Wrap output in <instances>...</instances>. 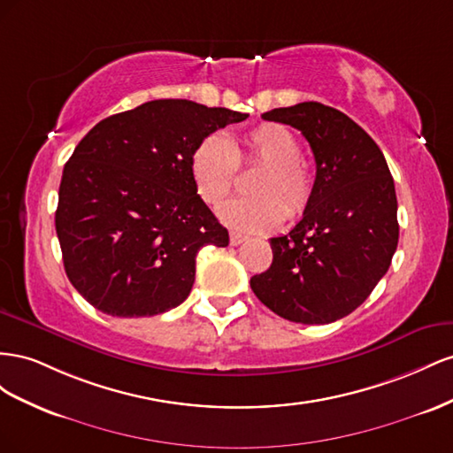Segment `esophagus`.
<instances>
[{
  "label": "esophagus",
  "mask_w": 453,
  "mask_h": 453,
  "mask_svg": "<svg viewBox=\"0 0 453 453\" xmlns=\"http://www.w3.org/2000/svg\"><path fill=\"white\" fill-rule=\"evenodd\" d=\"M244 241H247V237L241 235V234H235V231H231V235H229L231 247H237V244H241V242H244Z\"/></svg>",
  "instance_id": "1"
}]
</instances>
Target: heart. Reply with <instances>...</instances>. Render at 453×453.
I'll return each instance as SVG.
<instances>
[{"instance_id": "obj_1", "label": "heart", "mask_w": 453, "mask_h": 453, "mask_svg": "<svg viewBox=\"0 0 453 453\" xmlns=\"http://www.w3.org/2000/svg\"><path fill=\"white\" fill-rule=\"evenodd\" d=\"M262 166L250 182L252 197L235 199L219 209V216L241 231H269L284 218H300L311 204L315 178L302 161V144L290 128L279 123L257 125L229 142L212 133L199 140L189 157V173L199 197L218 206L234 189L239 166Z\"/></svg>"}]
</instances>
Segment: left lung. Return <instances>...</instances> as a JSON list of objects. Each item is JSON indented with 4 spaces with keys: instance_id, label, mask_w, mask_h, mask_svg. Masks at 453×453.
<instances>
[{
    "instance_id": "8db88e82",
    "label": "left lung",
    "mask_w": 453,
    "mask_h": 453,
    "mask_svg": "<svg viewBox=\"0 0 453 453\" xmlns=\"http://www.w3.org/2000/svg\"><path fill=\"white\" fill-rule=\"evenodd\" d=\"M262 118L298 128L317 176L311 204L288 235L269 239L273 262L250 287L282 319L328 325L353 313L391 265L398 244L393 176L376 142L340 110L302 102Z\"/></svg>"
}]
</instances>
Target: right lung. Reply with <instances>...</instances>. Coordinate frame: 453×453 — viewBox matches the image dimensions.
I'll return each instance as SVG.
<instances>
[{
  "mask_svg": "<svg viewBox=\"0 0 453 453\" xmlns=\"http://www.w3.org/2000/svg\"><path fill=\"white\" fill-rule=\"evenodd\" d=\"M249 113L151 100L110 115L64 165L55 214L73 288L111 317H153L182 303L197 252L227 247V229L197 196L191 151Z\"/></svg>",
  "mask_w": 453,
  "mask_h": 453,
  "instance_id": "obj_1",
  "label": "right lung"
}]
</instances>
